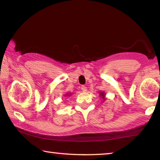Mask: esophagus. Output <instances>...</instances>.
I'll list each match as a JSON object with an SVG mask.
<instances>
[{
	"instance_id": "1",
	"label": "esophagus",
	"mask_w": 160,
	"mask_h": 160,
	"mask_svg": "<svg viewBox=\"0 0 160 160\" xmlns=\"http://www.w3.org/2000/svg\"><path fill=\"white\" fill-rule=\"evenodd\" d=\"M81 89H82V92H84L87 91V87L84 86V85L82 86V88H81Z\"/></svg>"
}]
</instances>
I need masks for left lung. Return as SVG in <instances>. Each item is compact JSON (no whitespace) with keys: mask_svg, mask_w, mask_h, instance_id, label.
<instances>
[{"mask_svg":"<svg viewBox=\"0 0 160 160\" xmlns=\"http://www.w3.org/2000/svg\"><path fill=\"white\" fill-rule=\"evenodd\" d=\"M99 97H101V99H102L104 101H105L106 100V97H105V92H99Z\"/></svg>","mask_w":160,"mask_h":160,"instance_id":"1","label":"left lung"}]
</instances>
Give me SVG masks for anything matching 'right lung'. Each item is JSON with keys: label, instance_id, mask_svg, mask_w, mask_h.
I'll return each mask as SVG.
<instances>
[{"label": "right lung", "instance_id": "add662e5", "mask_svg": "<svg viewBox=\"0 0 160 160\" xmlns=\"http://www.w3.org/2000/svg\"><path fill=\"white\" fill-rule=\"evenodd\" d=\"M70 95H71V93H66L65 97H70Z\"/></svg>", "mask_w": 160, "mask_h": 160}]
</instances>
